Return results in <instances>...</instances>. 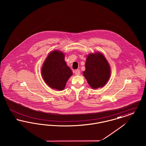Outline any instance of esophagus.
<instances>
[{"mask_svg": "<svg viewBox=\"0 0 146 146\" xmlns=\"http://www.w3.org/2000/svg\"><path fill=\"white\" fill-rule=\"evenodd\" d=\"M74 73H75V74H76V76H79V75H80V70H76L74 71Z\"/></svg>", "mask_w": 146, "mask_h": 146, "instance_id": "1", "label": "esophagus"}]
</instances>
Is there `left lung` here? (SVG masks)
<instances>
[{"label": "left lung", "mask_w": 146, "mask_h": 146, "mask_svg": "<svg viewBox=\"0 0 146 146\" xmlns=\"http://www.w3.org/2000/svg\"><path fill=\"white\" fill-rule=\"evenodd\" d=\"M83 76L92 88L103 87L111 76V68L104 56L100 52L89 54Z\"/></svg>", "instance_id": "8db88e82"}]
</instances>
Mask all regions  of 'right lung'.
Returning a JSON list of instances; mask_svg holds the SVG:
<instances>
[{
    "label": "right lung",
    "instance_id": "1",
    "mask_svg": "<svg viewBox=\"0 0 146 146\" xmlns=\"http://www.w3.org/2000/svg\"><path fill=\"white\" fill-rule=\"evenodd\" d=\"M42 76L45 83L52 89L58 90L64 89L68 79L73 74L64 61L62 52H51L44 63Z\"/></svg>",
    "mask_w": 146,
    "mask_h": 146
}]
</instances>
